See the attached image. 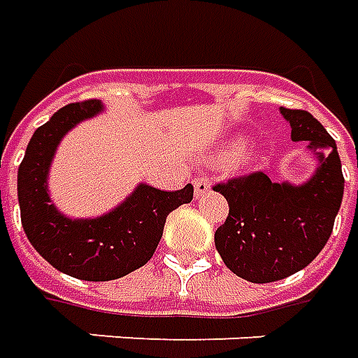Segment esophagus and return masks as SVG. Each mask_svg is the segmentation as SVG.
I'll return each mask as SVG.
<instances>
[{
  "label": "esophagus",
  "instance_id": "1",
  "mask_svg": "<svg viewBox=\"0 0 358 358\" xmlns=\"http://www.w3.org/2000/svg\"><path fill=\"white\" fill-rule=\"evenodd\" d=\"M212 189V181L208 179V177H199V179H194V196L200 199V196H204L206 192H210Z\"/></svg>",
  "mask_w": 358,
  "mask_h": 358
}]
</instances>
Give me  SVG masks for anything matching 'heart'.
Masks as SVG:
<instances>
[{"label": "heart", "mask_w": 358, "mask_h": 358, "mask_svg": "<svg viewBox=\"0 0 358 358\" xmlns=\"http://www.w3.org/2000/svg\"><path fill=\"white\" fill-rule=\"evenodd\" d=\"M245 146H247V141H245L243 136L233 138L231 143L227 144L224 150H222V159H224V162H235V159L239 158L241 154L245 152Z\"/></svg>", "instance_id": "b5f03b06"}]
</instances>
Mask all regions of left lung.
I'll return each instance as SVG.
<instances>
[{
  "label": "left lung",
  "instance_id": "obj_1",
  "mask_svg": "<svg viewBox=\"0 0 358 358\" xmlns=\"http://www.w3.org/2000/svg\"><path fill=\"white\" fill-rule=\"evenodd\" d=\"M291 138L306 143L316 159L305 183H275L262 171L215 185L229 214L214 243L224 264L252 283L285 280L303 270L328 243L343 200V173L336 141L308 111L281 108Z\"/></svg>",
  "mask_w": 358,
  "mask_h": 358
}]
</instances>
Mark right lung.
<instances>
[{
    "label": "right lung",
    "mask_w": 358,
    "mask_h": 358,
    "mask_svg": "<svg viewBox=\"0 0 358 358\" xmlns=\"http://www.w3.org/2000/svg\"><path fill=\"white\" fill-rule=\"evenodd\" d=\"M103 111L100 100L69 103L38 127L17 173L22 229L50 264L71 278L110 281L138 270L158 247L169 212L192 200V185L159 191L138 183L121 204L98 217H69L48 191L53 156L63 136Z\"/></svg>",
    "instance_id": "right-lung-1"
}]
</instances>
